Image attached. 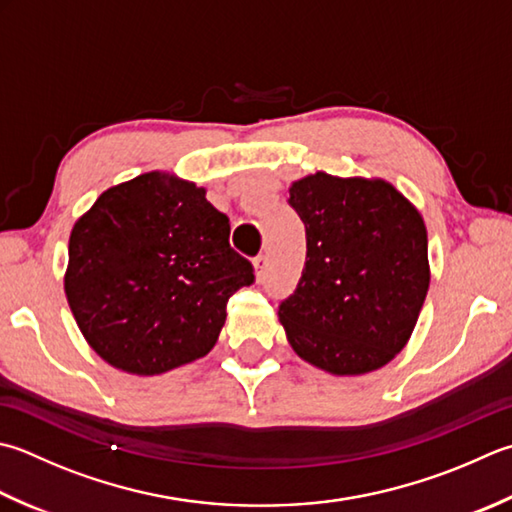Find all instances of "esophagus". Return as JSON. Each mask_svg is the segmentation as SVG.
I'll return each instance as SVG.
<instances>
[{
	"label": "esophagus",
	"mask_w": 512,
	"mask_h": 512,
	"mask_svg": "<svg viewBox=\"0 0 512 512\" xmlns=\"http://www.w3.org/2000/svg\"><path fill=\"white\" fill-rule=\"evenodd\" d=\"M266 264H268L266 255H257L255 257V277H257V282H262V279L266 277Z\"/></svg>",
	"instance_id": "1"
}]
</instances>
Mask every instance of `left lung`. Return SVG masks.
I'll list each match as a JSON object with an SVG mask.
<instances>
[{"label":"left lung","mask_w":512,"mask_h":512,"mask_svg":"<svg viewBox=\"0 0 512 512\" xmlns=\"http://www.w3.org/2000/svg\"><path fill=\"white\" fill-rule=\"evenodd\" d=\"M306 228V262L279 302L290 346L335 375L388 364L408 342L428 293L422 215L382 179L315 173L290 186Z\"/></svg>","instance_id":"1"}]
</instances>
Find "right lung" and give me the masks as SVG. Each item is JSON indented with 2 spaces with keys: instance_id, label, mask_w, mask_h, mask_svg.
<instances>
[{
  "instance_id": "right-lung-1",
  "label": "right lung",
  "mask_w": 512,
  "mask_h": 512,
  "mask_svg": "<svg viewBox=\"0 0 512 512\" xmlns=\"http://www.w3.org/2000/svg\"><path fill=\"white\" fill-rule=\"evenodd\" d=\"M206 190L162 173L108 188L79 219L64 279L86 342L110 366L159 375L215 346L226 304L255 282Z\"/></svg>"
}]
</instances>
